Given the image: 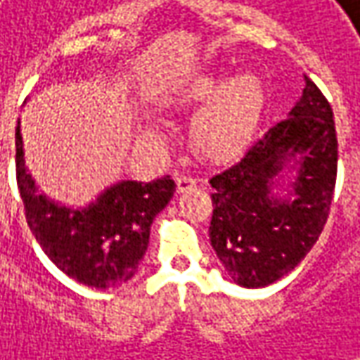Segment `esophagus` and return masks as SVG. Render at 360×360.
Returning a JSON list of instances; mask_svg holds the SVG:
<instances>
[{"label":"esophagus","mask_w":360,"mask_h":360,"mask_svg":"<svg viewBox=\"0 0 360 360\" xmlns=\"http://www.w3.org/2000/svg\"><path fill=\"white\" fill-rule=\"evenodd\" d=\"M175 181H177V191H179V193L187 191V189H193L197 185V181L193 179L191 175H177Z\"/></svg>","instance_id":"34e87169"}]
</instances>
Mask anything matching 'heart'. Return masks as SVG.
Here are the masks:
<instances>
[{"mask_svg": "<svg viewBox=\"0 0 360 360\" xmlns=\"http://www.w3.org/2000/svg\"><path fill=\"white\" fill-rule=\"evenodd\" d=\"M177 101L197 104L210 98L193 122L197 147L210 157L233 155L250 141L264 108V86L258 76L242 72L226 82L221 74H199L177 90Z\"/></svg>", "mask_w": 360, "mask_h": 360, "instance_id": "1", "label": "heart"}]
</instances>
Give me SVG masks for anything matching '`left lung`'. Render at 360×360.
Returning a JSON list of instances; mask_svg holds the SVG:
<instances>
[{
  "instance_id": "left-lung-1",
  "label": "left lung",
  "mask_w": 360,
  "mask_h": 360,
  "mask_svg": "<svg viewBox=\"0 0 360 360\" xmlns=\"http://www.w3.org/2000/svg\"><path fill=\"white\" fill-rule=\"evenodd\" d=\"M300 101L243 157L210 179L211 245L236 284L264 288L292 272L312 250L335 193L338 141L333 108L308 76ZM297 159L292 198L271 187Z\"/></svg>"
}]
</instances>
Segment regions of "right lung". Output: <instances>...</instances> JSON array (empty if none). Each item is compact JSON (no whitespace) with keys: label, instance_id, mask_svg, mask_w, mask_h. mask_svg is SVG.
<instances>
[{"label":"right lung","instance_id":"1","mask_svg":"<svg viewBox=\"0 0 360 360\" xmlns=\"http://www.w3.org/2000/svg\"><path fill=\"white\" fill-rule=\"evenodd\" d=\"M15 177L25 219L46 256L84 286L129 282L149 245L150 224L175 193L169 175L150 183L120 181L84 210L58 205L27 173L20 122L15 127Z\"/></svg>","mask_w":360,"mask_h":360}]
</instances>
